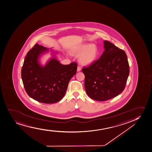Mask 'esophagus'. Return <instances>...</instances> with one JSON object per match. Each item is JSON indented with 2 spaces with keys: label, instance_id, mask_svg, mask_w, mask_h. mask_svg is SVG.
Listing matches in <instances>:
<instances>
[{
  "label": "esophagus",
  "instance_id": "34e87169",
  "mask_svg": "<svg viewBox=\"0 0 152 152\" xmlns=\"http://www.w3.org/2000/svg\"><path fill=\"white\" fill-rule=\"evenodd\" d=\"M81 67H80V66H77V71H78V72L81 71Z\"/></svg>",
  "mask_w": 152,
  "mask_h": 152
}]
</instances>
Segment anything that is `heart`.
<instances>
[{
  "label": "heart",
  "instance_id": "obj_1",
  "mask_svg": "<svg viewBox=\"0 0 152 152\" xmlns=\"http://www.w3.org/2000/svg\"><path fill=\"white\" fill-rule=\"evenodd\" d=\"M74 54L80 55L79 61L83 65H88L92 63L97 58L98 49L94 45H83L73 51Z\"/></svg>",
  "mask_w": 152,
  "mask_h": 152
}]
</instances>
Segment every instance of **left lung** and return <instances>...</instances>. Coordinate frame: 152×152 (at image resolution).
I'll return each instance as SVG.
<instances>
[{
    "label": "left lung",
    "mask_w": 152,
    "mask_h": 152,
    "mask_svg": "<svg viewBox=\"0 0 152 152\" xmlns=\"http://www.w3.org/2000/svg\"><path fill=\"white\" fill-rule=\"evenodd\" d=\"M104 48L99 59L82 70L86 94L98 101H107L121 94L129 74L125 52L106 40Z\"/></svg>",
    "instance_id": "8db88e82"
}]
</instances>
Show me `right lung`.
Segmentation results:
<instances>
[{
  "label": "right lung",
  "mask_w": 152,
  "mask_h": 152,
  "mask_svg": "<svg viewBox=\"0 0 152 152\" xmlns=\"http://www.w3.org/2000/svg\"><path fill=\"white\" fill-rule=\"evenodd\" d=\"M47 50L37 43L28 52L21 76L30 97L42 103L53 104L65 96L70 79L76 73L77 64L72 62L69 65H62L53 58L45 66H41L38 58Z\"/></svg>",
  "instance_id": "1"
}]
</instances>
